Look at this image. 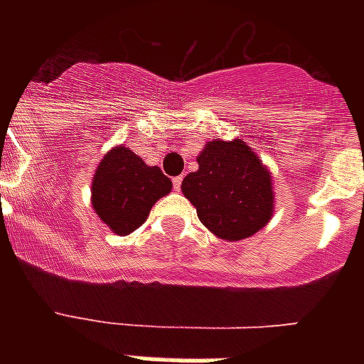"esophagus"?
Instances as JSON below:
<instances>
[{
    "label": "esophagus",
    "mask_w": 364,
    "mask_h": 364,
    "mask_svg": "<svg viewBox=\"0 0 364 364\" xmlns=\"http://www.w3.org/2000/svg\"><path fill=\"white\" fill-rule=\"evenodd\" d=\"M181 183H183V177L181 176L173 177V188H176V191H181Z\"/></svg>",
    "instance_id": "34e87169"
}]
</instances>
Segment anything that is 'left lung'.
I'll use <instances>...</instances> for the list:
<instances>
[{
    "label": "left lung",
    "mask_w": 364,
    "mask_h": 364,
    "mask_svg": "<svg viewBox=\"0 0 364 364\" xmlns=\"http://www.w3.org/2000/svg\"><path fill=\"white\" fill-rule=\"evenodd\" d=\"M198 171L181 183L198 219L228 242L253 236L270 221L274 193L268 171L243 141H210L202 149Z\"/></svg>",
    "instance_id": "1"
}]
</instances>
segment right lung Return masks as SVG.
Returning a JSON list of instances; mask_svg holds the SVG:
<instances>
[{
  "label": "right lung",
  "instance_id": "1",
  "mask_svg": "<svg viewBox=\"0 0 364 364\" xmlns=\"http://www.w3.org/2000/svg\"><path fill=\"white\" fill-rule=\"evenodd\" d=\"M171 191L170 177L147 166L124 145L100 162L92 183V205L117 234H130L147 219L154 202Z\"/></svg>",
  "mask_w": 364,
  "mask_h": 364
}]
</instances>
